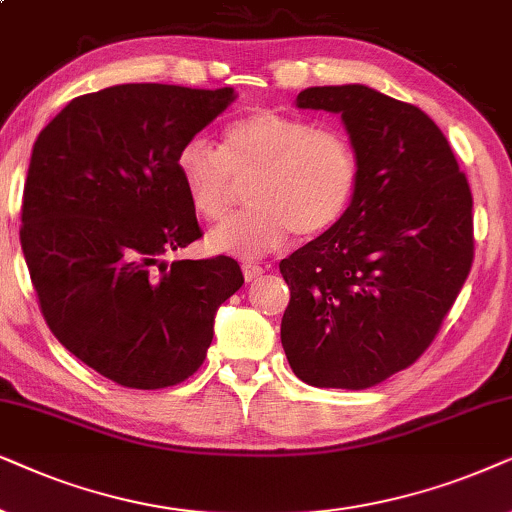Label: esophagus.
Listing matches in <instances>:
<instances>
[{
    "label": "esophagus",
    "mask_w": 512,
    "mask_h": 512,
    "mask_svg": "<svg viewBox=\"0 0 512 512\" xmlns=\"http://www.w3.org/2000/svg\"><path fill=\"white\" fill-rule=\"evenodd\" d=\"M262 274H264V267H260V264H250V262L243 264V278L248 283L257 281V278H260Z\"/></svg>",
    "instance_id": "34e87169"
}]
</instances>
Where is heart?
Here are the masks:
<instances>
[{
    "label": "heart",
    "mask_w": 512,
    "mask_h": 512,
    "mask_svg": "<svg viewBox=\"0 0 512 512\" xmlns=\"http://www.w3.org/2000/svg\"><path fill=\"white\" fill-rule=\"evenodd\" d=\"M175 170L189 206L210 224L234 206L231 180H250V208L208 238L213 250L238 257L267 255L295 231L313 238L335 229L356 201L363 173L349 133L276 109L231 121L220 149L187 140L177 149Z\"/></svg>",
    "instance_id": "b5f03b06"
}]
</instances>
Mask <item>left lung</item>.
<instances>
[{"mask_svg": "<svg viewBox=\"0 0 512 512\" xmlns=\"http://www.w3.org/2000/svg\"><path fill=\"white\" fill-rule=\"evenodd\" d=\"M299 109L342 114L360 187L335 229L281 262V342L318 388L377 386L438 335L473 264V196L433 119L363 84L313 86Z\"/></svg>", "mask_w": 512, "mask_h": 512, "instance_id": "8db88e82", "label": "left lung"}]
</instances>
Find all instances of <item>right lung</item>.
Instances as JSON below:
<instances>
[{"label":"right lung","instance_id":"add662e5","mask_svg":"<svg viewBox=\"0 0 512 512\" xmlns=\"http://www.w3.org/2000/svg\"><path fill=\"white\" fill-rule=\"evenodd\" d=\"M234 88L121 84L74 98L39 133L20 245L46 325L67 351L128 388L192 377L217 306L243 285L236 260H161L203 236L177 149Z\"/></svg>","mask_w":512,"mask_h":512}]
</instances>
